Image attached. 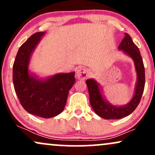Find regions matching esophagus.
I'll list each match as a JSON object with an SVG mask.
<instances>
[{"instance_id":"obj_1","label":"esophagus","mask_w":155,"mask_h":155,"mask_svg":"<svg viewBox=\"0 0 155 155\" xmlns=\"http://www.w3.org/2000/svg\"><path fill=\"white\" fill-rule=\"evenodd\" d=\"M90 71L87 68H81L76 71V77L79 79L84 80L89 76Z\"/></svg>"}]
</instances>
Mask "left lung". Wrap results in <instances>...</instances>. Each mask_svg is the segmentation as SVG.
Returning <instances> with one entry per match:
<instances>
[{"label":"left lung","mask_w":155,"mask_h":155,"mask_svg":"<svg viewBox=\"0 0 155 155\" xmlns=\"http://www.w3.org/2000/svg\"><path fill=\"white\" fill-rule=\"evenodd\" d=\"M124 38L118 48L133 58L138 76L136 91L132 100L126 106H112L104 100L98 84L95 80L87 79L86 81L90 95V102L94 111L99 117L106 120H119L130 114L139 104L144 90L145 69L140 51L138 47L133 43L130 35L127 33H124Z\"/></svg>","instance_id":"left-lung-1"}]
</instances>
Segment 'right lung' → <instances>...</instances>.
Masks as SVG:
<instances>
[{
  "label": "right lung",
  "instance_id": "obj_1",
  "mask_svg": "<svg viewBox=\"0 0 155 155\" xmlns=\"http://www.w3.org/2000/svg\"><path fill=\"white\" fill-rule=\"evenodd\" d=\"M44 33H34L19 47L13 65V83L25 111L35 116L51 118L63 111L69 90L75 82V72L57 74L45 80L38 79L29 74L31 53Z\"/></svg>",
  "mask_w": 155,
  "mask_h": 155
}]
</instances>
